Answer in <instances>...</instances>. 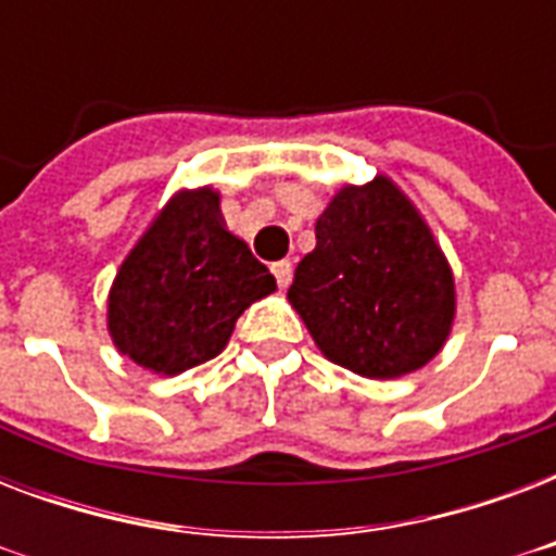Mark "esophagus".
<instances>
[{
    "label": "esophagus",
    "mask_w": 556,
    "mask_h": 556,
    "mask_svg": "<svg viewBox=\"0 0 556 556\" xmlns=\"http://www.w3.org/2000/svg\"><path fill=\"white\" fill-rule=\"evenodd\" d=\"M270 270H274V277H277L279 288L291 286V277H294V265H291V262L288 260L274 262V265H270Z\"/></svg>",
    "instance_id": "obj_1"
}]
</instances>
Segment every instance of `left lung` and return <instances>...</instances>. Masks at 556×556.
<instances>
[{"mask_svg":"<svg viewBox=\"0 0 556 556\" xmlns=\"http://www.w3.org/2000/svg\"><path fill=\"white\" fill-rule=\"evenodd\" d=\"M314 233L288 303L323 357L375 380L430 364L453 331L456 277L413 199L383 173L343 185Z\"/></svg>","mask_w":556,"mask_h":556,"instance_id":"left-lung-1","label":"left lung"}]
</instances>
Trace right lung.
Wrapping results in <instances>:
<instances>
[{
	"mask_svg": "<svg viewBox=\"0 0 556 556\" xmlns=\"http://www.w3.org/2000/svg\"><path fill=\"white\" fill-rule=\"evenodd\" d=\"M277 279L227 230L213 185L178 190L121 262L106 329L124 357L152 375H181L227 346L248 305Z\"/></svg>",
	"mask_w": 556,
	"mask_h": 556,
	"instance_id": "right-lung-1",
	"label": "right lung"
}]
</instances>
